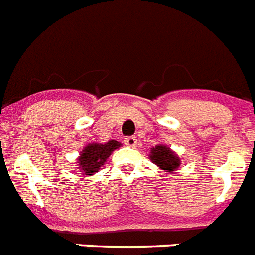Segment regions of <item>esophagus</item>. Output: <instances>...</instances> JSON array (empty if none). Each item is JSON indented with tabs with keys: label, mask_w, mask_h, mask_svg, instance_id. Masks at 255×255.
<instances>
[{
	"label": "esophagus",
	"mask_w": 255,
	"mask_h": 255,
	"mask_svg": "<svg viewBox=\"0 0 255 255\" xmlns=\"http://www.w3.org/2000/svg\"><path fill=\"white\" fill-rule=\"evenodd\" d=\"M136 142H137V138L134 137V136H128V137L124 138V144L127 146H131V148L136 145Z\"/></svg>",
	"instance_id": "34e87169"
}]
</instances>
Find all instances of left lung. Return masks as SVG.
Listing matches in <instances>:
<instances>
[{
    "label": "left lung",
    "mask_w": 255,
    "mask_h": 255,
    "mask_svg": "<svg viewBox=\"0 0 255 255\" xmlns=\"http://www.w3.org/2000/svg\"><path fill=\"white\" fill-rule=\"evenodd\" d=\"M150 153H152L150 154V160L156 163L157 166L162 167L163 170L173 171L181 165L179 158L165 145H157L156 148L152 149Z\"/></svg>",
    "instance_id": "8db88e82"
}]
</instances>
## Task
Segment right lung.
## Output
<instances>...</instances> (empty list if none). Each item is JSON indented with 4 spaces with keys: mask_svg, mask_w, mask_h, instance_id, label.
I'll return each instance as SVG.
<instances>
[{
    "mask_svg": "<svg viewBox=\"0 0 255 255\" xmlns=\"http://www.w3.org/2000/svg\"><path fill=\"white\" fill-rule=\"evenodd\" d=\"M121 146V142L111 140L107 144H90L82 150L78 165L85 175H92L102 166L103 162L107 160V157L114 152L115 149Z\"/></svg>",
    "mask_w": 255,
    "mask_h": 255,
    "instance_id": "add662e5",
    "label": "right lung"
}]
</instances>
